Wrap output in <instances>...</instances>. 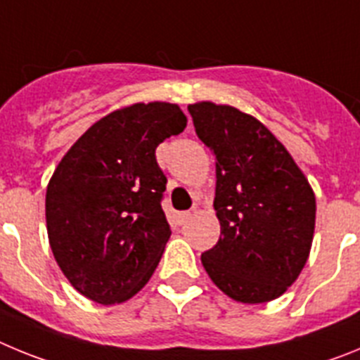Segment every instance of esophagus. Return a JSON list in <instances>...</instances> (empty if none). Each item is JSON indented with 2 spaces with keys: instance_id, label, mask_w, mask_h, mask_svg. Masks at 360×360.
<instances>
[{
  "instance_id": "obj_1",
  "label": "esophagus",
  "mask_w": 360,
  "mask_h": 360,
  "mask_svg": "<svg viewBox=\"0 0 360 360\" xmlns=\"http://www.w3.org/2000/svg\"><path fill=\"white\" fill-rule=\"evenodd\" d=\"M191 216H193V212H191V211L178 212V221H180V224H186L187 219H191Z\"/></svg>"
}]
</instances>
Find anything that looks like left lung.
Segmentation results:
<instances>
[{
  "label": "left lung",
  "mask_w": 360,
  "mask_h": 360,
  "mask_svg": "<svg viewBox=\"0 0 360 360\" xmlns=\"http://www.w3.org/2000/svg\"><path fill=\"white\" fill-rule=\"evenodd\" d=\"M216 158L219 240L202 254L209 278L245 304L287 292L310 256L316 195L287 148L256 117L209 101L189 104Z\"/></svg>",
  "instance_id": "1"
}]
</instances>
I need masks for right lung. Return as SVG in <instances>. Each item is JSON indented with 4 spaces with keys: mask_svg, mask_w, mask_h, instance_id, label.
Segmentation results:
<instances>
[{
    "mask_svg": "<svg viewBox=\"0 0 360 360\" xmlns=\"http://www.w3.org/2000/svg\"><path fill=\"white\" fill-rule=\"evenodd\" d=\"M186 126L178 104L124 106L86 129L53 171L44 203L50 249L84 297L124 303L157 269L171 229L155 149Z\"/></svg>",
    "mask_w": 360,
    "mask_h": 360,
    "instance_id": "obj_1",
    "label": "right lung"
}]
</instances>
